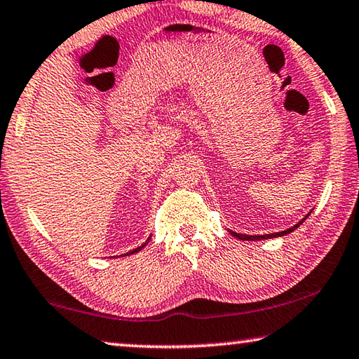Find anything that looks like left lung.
I'll return each mask as SVG.
<instances>
[{
	"mask_svg": "<svg viewBox=\"0 0 359 359\" xmlns=\"http://www.w3.org/2000/svg\"><path fill=\"white\" fill-rule=\"evenodd\" d=\"M311 212H312V211L307 212V216H304L303 219H301V221H299L298 224H294L293 227L287 229V230H284V231H276V233H268V235H243V233H236V231H233V230H229V231H230V235H231V236H235V238H238V240H243V241H262V240H271V238H278V236H284V235L292 233L293 230H297V229L299 227V225L303 224L307 217H309Z\"/></svg>",
	"mask_w": 359,
	"mask_h": 359,
	"instance_id": "obj_1",
	"label": "left lung"
}]
</instances>
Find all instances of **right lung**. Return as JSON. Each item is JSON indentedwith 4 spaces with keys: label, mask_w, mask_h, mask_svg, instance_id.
I'll use <instances>...</instances> for the list:
<instances>
[{
    "label": "right lung",
    "mask_w": 359,
    "mask_h": 359,
    "mask_svg": "<svg viewBox=\"0 0 359 359\" xmlns=\"http://www.w3.org/2000/svg\"><path fill=\"white\" fill-rule=\"evenodd\" d=\"M149 240H151V235L148 236V240H147V241H144V243L142 244V246H138V248H135V249H132V250H129V252H126V254H123V257H124V255H132V254H137V252H138V250H142V249H143L144 246H147V244L149 243Z\"/></svg>",
    "instance_id": "1"
}]
</instances>
